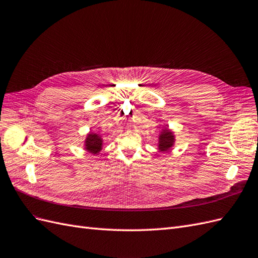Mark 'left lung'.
I'll list each match as a JSON object with an SVG mask.
<instances>
[{"label":"left lung","mask_w":258,"mask_h":258,"mask_svg":"<svg viewBox=\"0 0 258 258\" xmlns=\"http://www.w3.org/2000/svg\"><path fill=\"white\" fill-rule=\"evenodd\" d=\"M175 142L176 137L174 132L168 127L162 128L158 137V150L160 152H166L171 150L175 145Z\"/></svg>","instance_id":"left-lung-1"}]
</instances>
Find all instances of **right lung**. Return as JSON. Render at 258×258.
Instances as JSON below:
<instances>
[{
  "label": "right lung",
  "instance_id": "add662e5",
  "mask_svg": "<svg viewBox=\"0 0 258 258\" xmlns=\"http://www.w3.org/2000/svg\"><path fill=\"white\" fill-rule=\"evenodd\" d=\"M83 148L85 151L88 153H92L94 156H97L99 152L102 150V144H104V141H102V137L95 133V132H90L84 139L83 143Z\"/></svg>",
  "mask_w": 258,
  "mask_h": 258
}]
</instances>
